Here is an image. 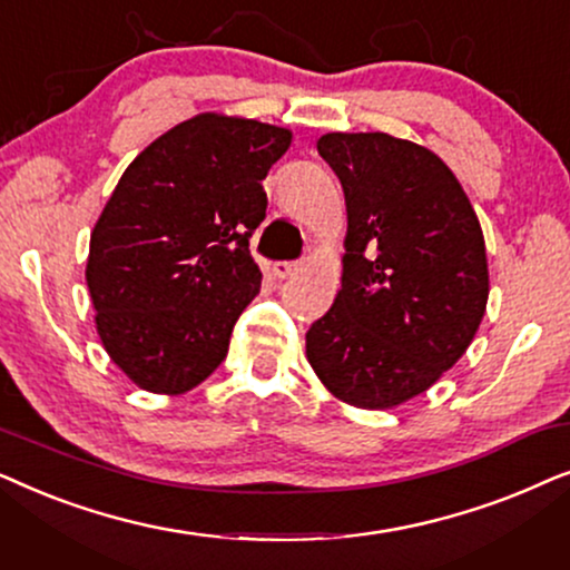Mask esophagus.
Listing matches in <instances>:
<instances>
[{"instance_id":"esophagus-1","label":"esophagus","mask_w":570,"mask_h":570,"mask_svg":"<svg viewBox=\"0 0 570 570\" xmlns=\"http://www.w3.org/2000/svg\"><path fill=\"white\" fill-rule=\"evenodd\" d=\"M298 269H301L298 262H277V264H272V275H275L277 279H287V277L298 275Z\"/></svg>"}]
</instances>
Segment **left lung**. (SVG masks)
<instances>
[{"mask_svg":"<svg viewBox=\"0 0 570 570\" xmlns=\"http://www.w3.org/2000/svg\"><path fill=\"white\" fill-rule=\"evenodd\" d=\"M316 150L347 207L342 287L306 332V357L337 400L392 410L466 353L488 306L478 215L439 155L384 131H332Z\"/></svg>","mask_w":570,"mask_h":570,"instance_id":"left-lung-1","label":"left lung"}]
</instances>
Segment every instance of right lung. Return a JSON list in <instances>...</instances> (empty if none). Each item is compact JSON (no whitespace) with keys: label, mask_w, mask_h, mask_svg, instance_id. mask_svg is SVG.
I'll use <instances>...</instances> for the list:
<instances>
[{"label":"right lung","mask_w":570,"mask_h":570,"mask_svg":"<svg viewBox=\"0 0 570 570\" xmlns=\"http://www.w3.org/2000/svg\"><path fill=\"white\" fill-rule=\"evenodd\" d=\"M293 131L199 114L145 147L116 184L85 279L111 361L153 394H184L225 361L259 293L248 238L267 215L262 181Z\"/></svg>","instance_id":"obj_1"}]
</instances>
